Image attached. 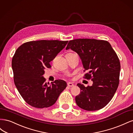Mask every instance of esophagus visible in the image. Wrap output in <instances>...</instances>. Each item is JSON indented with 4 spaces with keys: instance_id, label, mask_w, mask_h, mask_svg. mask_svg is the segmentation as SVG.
Returning <instances> with one entry per match:
<instances>
[{
    "instance_id": "34e87169",
    "label": "esophagus",
    "mask_w": 133,
    "mask_h": 133,
    "mask_svg": "<svg viewBox=\"0 0 133 133\" xmlns=\"http://www.w3.org/2000/svg\"><path fill=\"white\" fill-rule=\"evenodd\" d=\"M68 86L69 87H72L74 86V84L71 82H69V83H68Z\"/></svg>"
}]
</instances>
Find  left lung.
I'll list each match as a JSON object with an SVG mask.
<instances>
[{
	"instance_id": "8db88e82",
	"label": "left lung",
	"mask_w": 133,
	"mask_h": 133,
	"mask_svg": "<svg viewBox=\"0 0 133 133\" xmlns=\"http://www.w3.org/2000/svg\"><path fill=\"white\" fill-rule=\"evenodd\" d=\"M71 49L82 60L85 78L93 82L85 87L78 83L80 93L76 96L78 106L84 110L94 111L105 107L113 97L119 83L120 63L117 55L107 41L94 39H74L66 50Z\"/></svg>"
}]
</instances>
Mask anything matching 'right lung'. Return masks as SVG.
I'll return each instance as SVG.
<instances>
[{
	"label": "right lung",
	"mask_w": 133,
	"mask_h": 133,
	"mask_svg": "<svg viewBox=\"0 0 133 133\" xmlns=\"http://www.w3.org/2000/svg\"><path fill=\"white\" fill-rule=\"evenodd\" d=\"M68 41H31L23 44L16 50L12 59L14 81L17 89L30 105L37 108L53 105L66 83L56 80L49 84L43 76L50 62L64 49Z\"/></svg>",
	"instance_id": "obj_1"
}]
</instances>
